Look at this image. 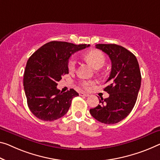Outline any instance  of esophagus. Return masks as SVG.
<instances>
[{
  "mask_svg": "<svg viewBox=\"0 0 160 160\" xmlns=\"http://www.w3.org/2000/svg\"><path fill=\"white\" fill-rule=\"evenodd\" d=\"M79 95L82 96V97H88V94H87V93H84V92H80Z\"/></svg>",
  "mask_w": 160,
  "mask_h": 160,
  "instance_id": "esophagus-1",
  "label": "esophagus"
}]
</instances>
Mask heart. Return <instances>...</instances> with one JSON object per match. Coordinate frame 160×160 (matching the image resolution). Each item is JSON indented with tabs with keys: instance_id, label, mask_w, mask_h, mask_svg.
Here are the masks:
<instances>
[{
	"instance_id": "b5f03b06",
	"label": "heart",
	"mask_w": 160,
	"mask_h": 160,
	"mask_svg": "<svg viewBox=\"0 0 160 160\" xmlns=\"http://www.w3.org/2000/svg\"><path fill=\"white\" fill-rule=\"evenodd\" d=\"M84 57L88 62L92 63L96 68L102 67L105 63V56L102 51L99 50H92L88 51L84 55ZM77 61L74 58H72L68 61V68L69 71H73L75 69ZM81 86L84 89H89L92 87L94 83L92 81H82L81 82Z\"/></svg>"
}]
</instances>
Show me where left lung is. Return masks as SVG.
<instances>
[{"label": "left lung", "instance_id": "8db88e82", "mask_svg": "<svg viewBox=\"0 0 160 160\" xmlns=\"http://www.w3.org/2000/svg\"><path fill=\"white\" fill-rule=\"evenodd\" d=\"M96 48L107 53L112 61V71L104 89L109 97H101V104L89 112L97 121L116 124L128 116L136 103L142 80L139 66L136 56L121 46L97 44Z\"/></svg>", "mask_w": 160, "mask_h": 160}]
</instances>
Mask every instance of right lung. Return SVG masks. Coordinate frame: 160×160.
I'll use <instances>...</instances> for the list:
<instances>
[{"label":"right lung","instance_id":"add662e5","mask_svg":"<svg viewBox=\"0 0 160 160\" xmlns=\"http://www.w3.org/2000/svg\"><path fill=\"white\" fill-rule=\"evenodd\" d=\"M89 46L51 41L28 58L23 74L24 91L29 109L36 117L51 122L67 113L73 98L78 94L73 88L63 93L56 87L57 83L68 73L72 54Z\"/></svg>","mask_w":160,"mask_h":160}]
</instances>
